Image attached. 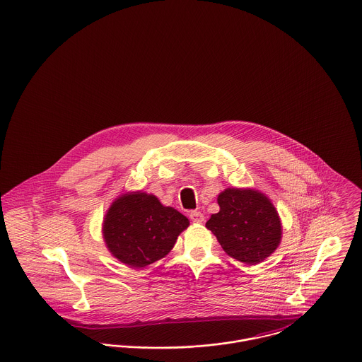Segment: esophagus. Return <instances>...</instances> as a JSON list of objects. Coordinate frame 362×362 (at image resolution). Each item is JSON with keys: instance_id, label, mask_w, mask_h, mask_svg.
<instances>
[{"instance_id": "esophagus-1", "label": "esophagus", "mask_w": 362, "mask_h": 362, "mask_svg": "<svg viewBox=\"0 0 362 362\" xmlns=\"http://www.w3.org/2000/svg\"><path fill=\"white\" fill-rule=\"evenodd\" d=\"M189 218L192 219L193 222H196V223H202V222L204 221V216H203L200 211H191Z\"/></svg>"}]
</instances>
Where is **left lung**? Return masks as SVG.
<instances>
[{"label": "left lung", "instance_id": "obj_1", "mask_svg": "<svg viewBox=\"0 0 362 362\" xmlns=\"http://www.w3.org/2000/svg\"><path fill=\"white\" fill-rule=\"evenodd\" d=\"M217 200L219 211L206 228L228 255L257 265L274 252L281 241V222L270 199L255 189L228 188Z\"/></svg>", "mask_w": 362, "mask_h": 362}]
</instances>
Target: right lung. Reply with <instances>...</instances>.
Returning a JSON list of instances; mask_svg holds the SVG:
<instances>
[{
    "label": "right lung",
    "mask_w": 362,
    "mask_h": 362,
    "mask_svg": "<svg viewBox=\"0 0 362 362\" xmlns=\"http://www.w3.org/2000/svg\"><path fill=\"white\" fill-rule=\"evenodd\" d=\"M189 221L156 196L124 193L108 209L103 236L110 252L122 264L145 267L168 255Z\"/></svg>",
    "instance_id": "obj_1"
}]
</instances>
